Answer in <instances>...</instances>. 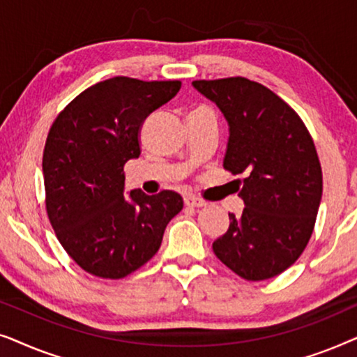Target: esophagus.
Returning <instances> with one entry per match:
<instances>
[{
  "mask_svg": "<svg viewBox=\"0 0 357 357\" xmlns=\"http://www.w3.org/2000/svg\"><path fill=\"white\" fill-rule=\"evenodd\" d=\"M183 202L187 206H192V208H202V206H206V202L202 198L195 197V195H187V197L183 198Z\"/></svg>",
  "mask_w": 357,
  "mask_h": 357,
  "instance_id": "34e87169",
  "label": "esophagus"
}]
</instances>
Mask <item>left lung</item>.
Wrapping results in <instances>:
<instances>
[{
  "label": "left lung",
  "mask_w": 357,
  "mask_h": 357,
  "mask_svg": "<svg viewBox=\"0 0 357 357\" xmlns=\"http://www.w3.org/2000/svg\"><path fill=\"white\" fill-rule=\"evenodd\" d=\"M193 87L229 123L224 169L245 174L242 216L229 213L227 232L213 250L243 280H270L302 255L314 232L324 187L314 139L301 116L260 82L237 76L193 81Z\"/></svg>",
  "instance_id": "obj_1"
}]
</instances>
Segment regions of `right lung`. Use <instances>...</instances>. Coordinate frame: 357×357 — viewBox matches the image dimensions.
<instances>
[{
	"label": "right lung",
	"mask_w": 357,
	"mask_h": 357,
	"mask_svg": "<svg viewBox=\"0 0 357 357\" xmlns=\"http://www.w3.org/2000/svg\"><path fill=\"white\" fill-rule=\"evenodd\" d=\"M180 86L110 77L73 99L48 131L42 160L48 219L68 255L91 275H131L158 253L169 221L182 211V197L170 190L123 195V167L141 154L143 121Z\"/></svg>",
	"instance_id": "add662e5"
}]
</instances>
